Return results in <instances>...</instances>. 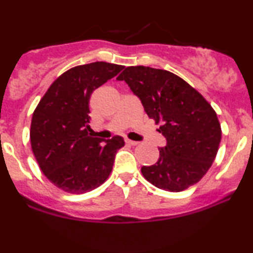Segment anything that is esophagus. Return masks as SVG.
Listing matches in <instances>:
<instances>
[{
	"label": "esophagus",
	"mask_w": 253,
	"mask_h": 253,
	"mask_svg": "<svg viewBox=\"0 0 253 253\" xmlns=\"http://www.w3.org/2000/svg\"><path fill=\"white\" fill-rule=\"evenodd\" d=\"M126 144L130 145V146H135V145H138V141H133L129 140V139H126Z\"/></svg>",
	"instance_id": "esophagus-1"
}]
</instances>
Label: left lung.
Instances as JSON below:
<instances>
[{
    "instance_id": "1",
    "label": "left lung",
    "mask_w": 253,
    "mask_h": 253,
    "mask_svg": "<svg viewBox=\"0 0 253 253\" xmlns=\"http://www.w3.org/2000/svg\"><path fill=\"white\" fill-rule=\"evenodd\" d=\"M143 103L167 139L156 164L141 168L159 189L185 190L206 175L215 159L221 126L215 110L197 90L177 75L149 66H128L119 75Z\"/></svg>"
}]
</instances>
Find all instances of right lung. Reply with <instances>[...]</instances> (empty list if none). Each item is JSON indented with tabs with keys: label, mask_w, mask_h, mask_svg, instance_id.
<instances>
[{
	"label": "right lung",
	"mask_w": 253,
	"mask_h": 253,
	"mask_svg": "<svg viewBox=\"0 0 253 253\" xmlns=\"http://www.w3.org/2000/svg\"><path fill=\"white\" fill-rule=\"evenodd\" d=\"M123 69L106 62L75 66L51 84L34 110L32 151L43 175L66 193L83 194L102 184L125 145L120 135L103 140L89 133L92 91Z\"/></svg>",
	"instance_id": "obj_1"
}]
</instances>
